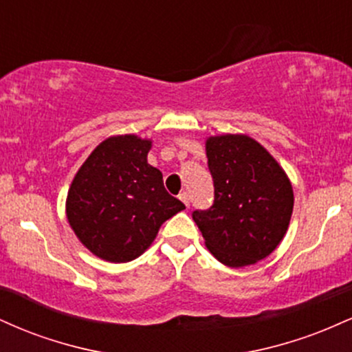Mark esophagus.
Returning <instances> with one entry per match:
<instances>
[{"label":"esophagus","instance_id":"1","mask_svg":"<svg viewBox=\"0 0 352 352\" xmlns=\"http://www.w3.org/2000/svg\"><path fill=\"white\" fill-rule=\"evenodd\" d=\"M179 199L182 200V201H184V204H185V207H190V197H188V193L187 192H182L180 193V195H179Z\"/></svg>","mask_w":352,"mask_h":352}]
</instances>
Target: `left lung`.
Listing matches in <instances>:
<instances>
[{
    "mask_svg": "<svg viewBox=\"0 0 352 352\" xmlns=\"http://www.w3.org/2000/svg\"><path fill=\"white\" fill-rule=\"evenodd\" d=\"M213 204L193 221L213 256L232 268L263 260L280 245L293 213V188L276 160L246 135L207 140Z\"/></svg>",
    "mask_w": 352,
    "mask_h": 352,
    "instance_id": "obj_1",
    "label": "left lung"
}]
</instances>
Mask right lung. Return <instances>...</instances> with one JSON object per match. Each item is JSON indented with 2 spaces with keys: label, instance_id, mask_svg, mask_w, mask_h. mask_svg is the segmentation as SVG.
Returning a JSON list of instances; mask_svg holds the SVG:
<instances>
[{
  "label": "right lung",
  "instance_id": "right-lung-1",
  "mask_svg": "<svg viewBox=\"0 0 352 352\" xmlns=\"http://www.w3.org/2000/svg\"><path fill=\"white\" fill-rule=\"evenodd\" d=\"M148 140L119 135L89 155L67 193V220L92 253L114 263L140 256L165 220L185 208L147 164Z\"/></svg>",
  "mask_w": 352,
  "mask_h": 352
}]
</instances>
